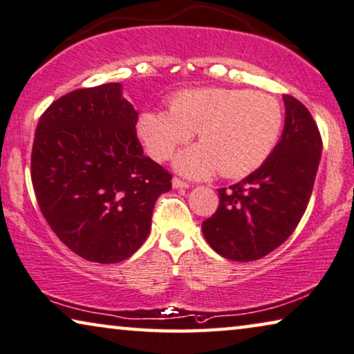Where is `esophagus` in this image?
<instances>
[{
	"instance_id": "obj_1",
	"label": "esophagus",
	"mask_w": 354,
	"mask_h": 354,
	"mask_svg": "<svg viewBox=\"0 0 354 354\" xmlns=\"http://www.w3.org/2000/svg\"><path fill=\"white\" fill-rule=\"evenodd\" d=\"M171 184H173V187H175V189H184V187H189V186H191V184H189V183L183 181L181 178H173Z\"/></svg>"
}]
</instances>
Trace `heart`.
Returning <instances> with one entry per match:
<instances>
[{"mask_svg": "<svg viewBox=\"0 0 354 354\" xmlns=\"http://www.w3.org/2000/svg\"><path fill=\"white\" fill-rule=\"evenodd\" d=\"M281 103L270 93L245 88L205 87L173 95L168 111L140 118L138 133L156 160L170 159L197 131L198 146L176 157L184 175L240 178L270 156L283 129Z\"/></svg>", "mask_w": 354, "mask_h": 354, "instance_id": "obj_1", "label": "heart"}]
</instances>
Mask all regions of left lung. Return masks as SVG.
Wrapping results in <instances>:
<instances>
[{
	"instance_id": "left-lung-1",
	"label": "left lung",
	"mask_w": 354,
	"mask_h": 354,
	"mask_svg": "<svg viewBox=\"0 0 354 354\" xmlns=\"http://www.w3.org/2000/svg\"><path fill=\"white\" fill-rule=\"evenodd\" d=\"M281 140L262 165L240 183L218 189L219 207L203 221L208 245L225 259L251 262L288 240L307 209L323 140L310 111L283 95Z\"/></svg>"
}]
</instances>
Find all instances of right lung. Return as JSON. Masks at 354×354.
<instances>
[{"label": "right lung", "instance_id": "1", "mask_svg": "<svg viewBox=\"0 0 354 354\" xmlns=\"http://www.w3.org/2000/svg\"><path fill=\"white\" fill-rule=\"evenodd\" d=\"M119 82L63 95L39 118L31 183L47 224L73 252L98 263L130 257L151 230L171 173L143 154L138 113Z\"/></svg>", "mask_w": 354, "mask_h": 354}]
</instances>
